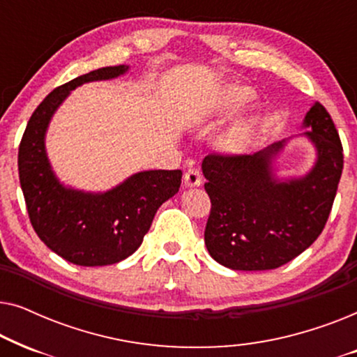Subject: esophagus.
<instances>
[{"label":"esophagus","instance_id":"34e87169","mask_svg":"<svg viewBox=\"0 0 357 357\" xmlns=\"http://www.w3.org/2000/svg\"><path fill=\"white\" fill-rule=\"evenodd\" d=\"M203 182V175L198 169L190 167L183 175V185L185 187H199Z\"/></svg>","mask_w":357,"mask_h":357}]
</instances>
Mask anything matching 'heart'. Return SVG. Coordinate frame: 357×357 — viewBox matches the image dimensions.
Returning a JSON list of instances; mask_svg holds the SVG:
<instances>
[{"label":"heart","instance_id":"heart-1","mask_svg":"<svg viewBox=\"0 0 357 357\" xmlns=\"http://www.w3.org/2000/svg\"><path fill=\"white\" fill-rule=\"evenodd\" d=\"M250 92L245 89H234L227 91V94L224 96V99L219 102L218 109L211 114V119L219 120L224 119V116H229L236 114L237 110H241L243 105L250 100ZM258 120L255 116H245V119H241L236 121L231 128L224 131L221 138H219V149L224 151V153L229 154H238L243 153V151L250 148V144L255 139L257 131H258Z\"/></svg>","mask_w":357,"mask_h":357}]
</instances>
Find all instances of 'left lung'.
<instances>
[{
    "label": "left lung",
    "instance_id": "8db88e82",
    "mask_svg": "<svg viewBox=\"0 0 357 357\" xmlns=\"http://www.w3.org/2000/svg\"><path fill=\"white\" fill-rule=\"evenodd\" d=\"M304 136L317 160L304 177L278 180L273 160L286 139L255 154H209L202 169L211 199L204 243L214 260L238 271L275 270L324 231L343 172V146L320 102L307 112Z\"/></svg>",
    "mask_w": 357,
    "mask_h": 357
}]
</instances>
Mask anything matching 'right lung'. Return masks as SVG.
<instances>
[{
    "mask_svg": "<svg viewBox=\"0 0 357 357\" xmlns=\"http://www.w3.org/2000/svg\"><path fill=\"white\" fill-rule=\"evenodd\" d=\"M126 71L125 65L99 68L53 89L19 144V180L33 231L52 252L79 266L114 265L138 250L155 211L182 183V170H144L104 193H91L65 187L52 170L45 133L58 107L77 86Z\"/></svg>",
    "mask_w": 357,
    "mask_h": 357,
    "instance_id": "1",
    "label": "right lung"
}]
</instances>
